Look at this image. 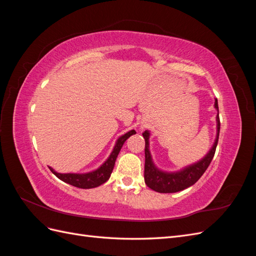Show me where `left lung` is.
I'll list each match as a JSON object with an SVG mask.
<instances>
[{"instance_id":"left-lung-1","label":"left lung","mask_w":256,"mask_h":256,"mask_svg":"<svg viewBox=\"0 0 256 256\" xmlns=\"http://www.w3.org/2000/svg\"><path fill=\"white\" fill-rule=\"evenodd\" d=\"M214 108L218 111L216 115V134L214 138V143L212 148L196 164L184 166V168L176 172H166L159 170L154 166L152 154L150 152V131L146 130L143 132L145 138V166H144V180L152 190L159 193H174L187 189L194 184L204 174L208 166L214 156L216 144L219 140L220 132V120H219V106L218 100L214 99Z\"/></svg>"}]
</instances>
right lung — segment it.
Listing matches in <instances>:
<instances>
[{
    "instance_id": "1",
    "label": "right lung",
    "mask_w": 256,
    "mask_h": 256,
    "mask_svg": "<svg viewBox=\"0 0 256 256\" xmlns=\"http://www.w3.org/2000/svg\"><path fill=\"white\" fill-rule=\"evenodd\" d=\"M136 134V132L134 130H130L127 134L120 136L115 142L114 148L110 154V156L108 157V159L102 166H100L98 168L94 170V171H90L88 173H58L56 170H53L51 166H49L50 171L58 178H60V180H63L64 182L72 186H74L76 188H81V189L96 188L98 186L104 184L108 180H109L114 168L116 158H118L124 143L126 142V140L129 136Z\"/></svg>"
}]
</instances>
